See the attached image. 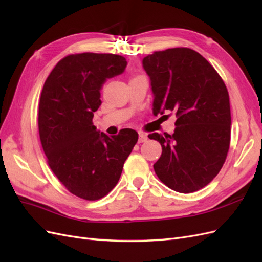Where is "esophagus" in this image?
Masks as SVG:
<instances>
[{
    "label": "esophagus",
    "mask_w": 262,
    "mask_h": 262,
    "mask_svg": "<svg viewBox=\"0 0 262 262\" xmlns=\"http://www.w3.org/2000/svg\"><path fill=\"white\" fill-rule=\"evenodd\" d=\"M146 140H147L146 133H144V132H139V140H138L139 143H143V142H145Z\"/></svg>",
    "instance_id": "esophagus-1"
}]
</instances>
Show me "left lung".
<instances>
[{
    "mask_svg": "<svg viewBox=\"0 0 262 262\" xmlns=\"http://www.w3.org/2000/svg\"><path fill=\"white\" fill-rule=\"evenodd\" d=\"M154 95L153 115L175 113L171 134H148L162 145L157 177L181 193L194 192L223 166L231 141L226 86L200 53L189 48L156 51L142 61ZM164 117V116H163Z\"/></svg>",
    "mask_w": 262,
    "mask_h": 262,
    "instance_id": "left-lung-1",
    "label": "left lung"
}]
</instances>
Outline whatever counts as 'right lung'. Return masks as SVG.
<instances>
[{
	"label": "right lung",
	"instance_id": "add662e5",
	"mask_svg": "<svg viewBox=\"0 0 262 262\" xmlns=\"http://www.w3.org/2000/svg\"><path fill=\"white\" fill-rule=\"evenodd\" d=\"M125 67L118 54H70L54 67L41 92L38 126L48 164L71 193L85 200L112 191L138 142L132 129L108 137L93 124L102 85Z\"/></svg>",
	"mask_w": 262,
	"mask_h": 262
}]
</instances>
